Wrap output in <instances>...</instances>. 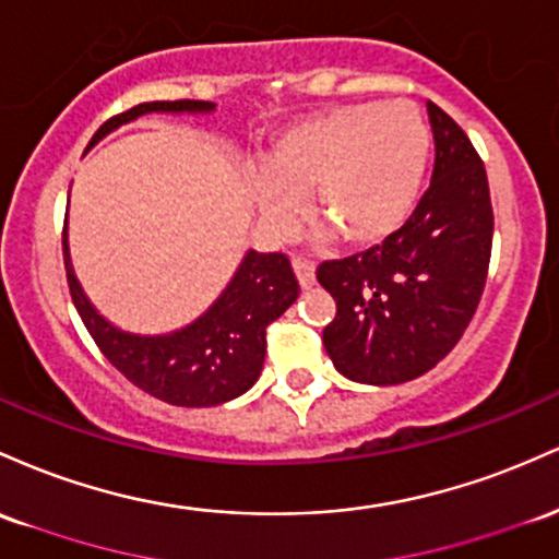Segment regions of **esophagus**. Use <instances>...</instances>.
Segmentation results:
<instances>
[{
	"label": "esophagus",
	"mask_w": 559,
	"mask_h": 559,
	"mask_svg": "<svg viewBox=\"0 0 559 559\" xmlns=\"http://www.w3.org/2000/svg\"><path fill=\"white\" fill-rule=\"evenodd\" d=\"M293 269H296V277L304 290H309L313 285V261L304 259V255H293Z\"/></svg>",
	"instance_id": "1"
}]
</instances>
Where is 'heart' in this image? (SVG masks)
I'll return each instance as SVG.
<instances>
[{
	"mask_svg": "<svg viewBox=\"0 0 559 559\" xmlns=\"http://www.w3.org/2000/svg\"><path fill=\"white\" fill-rule=\"evenodd\" d=\"M430 134L409 99L332 108L285 129L250 181L263 222L287 231L311 190V209L354 248L388 240L415 209Z\"/></svg>",
	"mask_w": 559,
	"mask_h": 559,
	"instance_id": "heart-1",
	"label": "heart"
}]
</instances>
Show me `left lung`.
Listing matches in <instances>:
<instances>
[{
	"label": "left lung",
	"instance_id": "obj_1",
	"mask_svg": "<svg viewBox=\"0 0 559 559\" xmlns=\"http://www.w3.org/2000/svg\"><path fill=\"white\" fill-rule=\"evenodd\" d=\"M428 116L436 166L409 222L382 246L317 269L337 306L324 348L343 378L364 385H399L436 367L460 343L486 285V168L454 118L432 103Z\"/></svg>",
	"mask_w": 559,
	"mask_h": 559
}]
</instances>
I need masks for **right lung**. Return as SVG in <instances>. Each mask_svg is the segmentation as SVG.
Returning a JSON list of instances; mask_svg holds the SVG:
<instances>
[{"label": "right lung", "instance_id": "obj_1", "mask_svg": "<svg viewBox=\"0 0 559 559\" xmlns=\"http://www.w3.org/2000/svg\"><path fill=\"white\" fill-rule=\"evenodd\" d=\"M211 110H216V105L203 99L142 103L105 121L92 136L90 147L147 112ZM62 259L73 306L105 359L144 393L174 406H218L250 391L266 356V328L290 309L300 293L285 253L248 250L222 296L195 322L168 335H134L110 324L84 296L73 274L66 235Z\"/></svg>", "mask_w": 559, "mask_h": 559}]
</instances>
